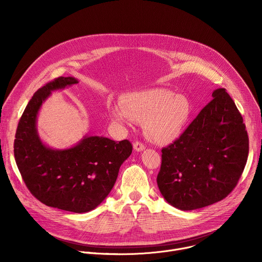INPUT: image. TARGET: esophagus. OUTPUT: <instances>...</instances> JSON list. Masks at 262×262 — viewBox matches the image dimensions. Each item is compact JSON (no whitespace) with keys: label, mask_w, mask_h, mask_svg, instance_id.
<instances>
[{"label":"esophagus","mask_w":262,"mask_h":262,"mask_svg":"<svg viewBox=\"0 0 262 262\" xmlns=\"http://www.w3.org/2000/svg\"><path fill=\"white\" fill-rule=\"evenodd\" d=\"M145 149V146L144 144H142L141 142H136L134 144V150L137 151V152H140V151H143Z\"/></svg>","instance_id":"esophagus-1"}]
</instances>
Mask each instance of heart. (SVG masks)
Instances as JSON below:
<instances>
[{
    "label": "heart",
    "instance_id": "heart-1",
    "mask_svg": "<svg viewBox=\"0 0 262 262\" xmlns=\"http://www.w3.org/2000/svg\"><path fill=\"white\" fill-rule=\"evenodd\" d=\"M108 115L120 127H132L143 122L146 137L157 144H169L182 134L189 121L192 106L183 95H174L164 88L133 92L123 102L112 101Z\"/></svg>",
    "mask_w": 262,
    "mask_h": 262
}]
</instances>
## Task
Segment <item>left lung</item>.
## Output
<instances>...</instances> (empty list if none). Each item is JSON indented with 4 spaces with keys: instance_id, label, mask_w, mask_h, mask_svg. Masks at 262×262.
Masks as SVG:
<instances>
[{
    "instance_id": "1",
    "label": "left lung",
    "mask_w": 262,
    "mask_h": 262,
    "mask_svg": "<svg viewBox=\"0 0 262 262\" xmlns=\"http://www.w3.org/2000/svg\"><path fill=\"white\" fill-rule=\"evenodd\" d=\"M178 140L162 149L157 182L164 199L194 210L227 197L235 188L249 155V138L239 112L219 88Z\"/></svg>"
}]
</instances>
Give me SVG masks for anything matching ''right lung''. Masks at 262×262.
<instances>
[{"label": "right lung", "instance_id": "right-lung-1", "mask_svg": "<svg viewBox=\"0 0 262 262\" xmlns=\"http://www.w3.org/2000/svg\"><path fill=\"white\" fill-rule=\"evenodd\" d=\"M79 80L60 77L37 91L18 122L14 158L29 191L43 204L83 213L96 208L110 194L119 169L132 155L127 140L85 135L74 146L55 149L37 130V116L53 91L63 90Z\"/></svg>", "mask_w": 262, "mask_h": 262}]
</instances>
